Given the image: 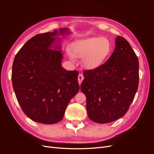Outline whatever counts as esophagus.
Wrapping results in <instances>:
<instances>
[{
    "mask_svg": "<svg viewBox=\"0 0 154 154\" xmlns=\"http://www.w3.org/2000/svg\"><path fill=\"white\" fill-rule=\"evenodd\" d=\"M84 79V77L83 74H82V73H80V74L78 75V81H79V84H81V82H82Z\"/></svg>",
    "mask_w": 154,
    "mask_h": 154,
    "instance_id": "obj_1",
    "label": "esophagus"
}]
</instances>
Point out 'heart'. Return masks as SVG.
I'll return each instance as SVG.
<instances>
[{
    "label": "heart",
    "mask_w": 154,
    "mask_h": 154,
    "mask_svg": "<svg viewBox=\"0 0 154 154\" xmlns=\"http://www.w3.org/2000/svg\"><path fill=\"white\" fill-rule=\"evenodd\" d=\"M112 51L109 40L103 37H93L75 42L72 45L69 57L83 58L84 67L94 70L101 66L108 59Z\"/></svg>",
    "instance_id": "b5f03b06"
}]
</instances>
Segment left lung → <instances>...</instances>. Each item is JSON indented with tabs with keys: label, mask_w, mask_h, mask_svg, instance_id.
Returning <instances> with one entry per match:
<instances>
[{
	"label": "left lung",
	"mask_w": 154,
	"mask_h": 154,
	"mask_svg": "<svg viewBox=\"0 0 154 154\" xmlns=\"http://www.w3.org/2000/svg\"><path fill=\"white\" fill-rule=\"evenodd\" d=\"M115 46L104 64L83 73L81 89L86 96L87 112L97 123H110L125 115L138 89L137 56L123 37L118 36Z\"/></svg>",
	"instance_id": "obj_1"
}]
</instances>
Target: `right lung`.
I'll return each mask as SVG.
<instances>
[{
  "mask_svg": "<svg viewBox=\"0 0 154 154\" xmlns=\"http://www.w3.org/2000/svg\"><path fill=\"white\" fill-rule=\"evenodd\" d=\"M60 29L31 38L16 55L12 65L13 89L24 114L43 124H55L63 118L71 99L79 92V72L62 66L63 55L58 46L52 49ZM54 48V47H53Z\"/></svg>",
  "mask_w": 154,
  "mask_h": 154,
  "instance_id": "1",
  "label": "right lung"
}]
</instances>
